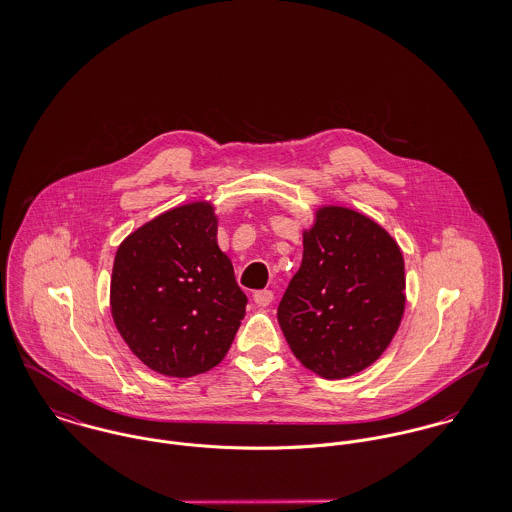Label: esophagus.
I'll return each mask as SVG.
<instances>
[{"label":"esophagus","mask_w":512,"mask_h":512,"mask_svg":"<svg viewBox=\"0 0 512 512\" xmlns=\"http://www.w3.org/2000/svg\"><path fill=\"white\" fill-rule=\"evenodd\" d=\"M252 299L258 307H268L274 301V292L272 290H258V292H254Z\"/></svg>","instance_id":"34e87169"}]
</instances>
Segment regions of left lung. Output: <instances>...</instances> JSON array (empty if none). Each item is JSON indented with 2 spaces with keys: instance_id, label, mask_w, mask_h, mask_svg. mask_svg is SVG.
I'll return each mask as SVG.
<instances>
[{
  "instance_id": "obj_1",
  "label": "left lung",
  "mask_w": 512,
  "mask_h": 512,
  "mask_svg": "<svg viewBox=\"0 0 512 512\" xmlns=\"http://www.w3.org/2000/svg\"><path fill=\"white\" fill-rule=\"evenodd\" d=\"M404 258L374 220L323 207L303 232V258L278 305L297 361L335 380L372 365L404 313Z\"/></svg>"
}]
</instances>
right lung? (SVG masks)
Returning <instances> with one entry per match:
<instances>
[{"instance_id":"add662e5","label":"right lung","mask_w":512,"mask_h":512,"mask_svg":"<svg viewBox=\"0 0 512 512\" xmlns=\"http://www.w3.org/2000/svg\"><path fill=\"white\" fill-rule=\"evenodd\" d=\"M248 297L217 244L209 203L171 209L118 248L110 305L132 353L155 372L189 378L228 353Z\"/></svg>"}]
</instances>
